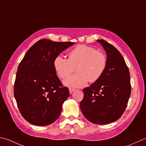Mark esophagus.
Here are the masks:
<instances>
[{"label": "esophagus", "instance_id": "esophagus-1", "mask_svg": "<svg viewBox=\"0 0 146 146\" xmlns=\"http://www.w3.org/2000/svg\"><path fill=\"white\" fill-rule=\"evenodd\" d=\"M76 90L75 89H74V88H69V92H70V94H71L72 93L73 91H75Z\"/></svg>", "mask_w": 146, "mask_h": 146}]
</instances>
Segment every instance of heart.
I'll use <instances>...</instances> for the list:
<instances>
[{
	"instance_id": "1",
	"label": "heart",
	"mask_w": 146,
	"mask_h": 146,
	"mask_svg": "<svg viewBox=\"0 0 146 146\" xmlns=\"http://www.w3.org/2000/svg\"><path fill=\"white\" fill-rule=\"evenodd\" d=\"M56 74L65 79L74 72L77 74L68 77L64 84L71 87L81 88L89 81L93 83L99 80L107 66V58L103 53L85 44H79L69 53V58L58 55L53 62Z\"/></svg>"
}]
</instances>
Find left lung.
<instances>
[{
    "label": "left lung",
    "mask_w": 146,
    "mask_h": 146,
    "mask_svg": "<svg viewBox=\"0 0 146 146\" xmlns=\"http://www.w3.org/2000/svg\"><path fill=\"white\" fill-rule=\"evenodd\" d=\"M107 55V66L101 78L83 90L80 108L95 124H108L121 117L131 93L129 68L120 52L104 40H98Z\"/></svg>",
    "instance_id": "1"
}]
</instances>
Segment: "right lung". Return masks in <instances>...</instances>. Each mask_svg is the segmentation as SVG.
Listing matches in <instances>:
<instances>
[{
  "label": "right lung",
  "instance_id": "1",
  "mask_svg": "<svg viewBox=\"0 0 146 146\" xmlns=\"http://www.w3.org/2000/svg\"><path fill=\"white\" fill-rule=\"evenodd\" d=\"M74 44L40 40L28 50L20 62L14 94L20 113L29 123L48 125L60 116L69 91L56 76L53 62Z\"/></svg>",
  "mask_w": 146,
  "mask_h": 146
}]
</instances>
